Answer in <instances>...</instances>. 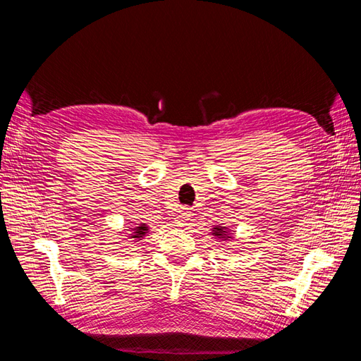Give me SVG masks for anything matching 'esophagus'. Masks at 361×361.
Masks as SVG:
<instances>
[{
    "label": "esophagus",
    "mask_w": 361,
    "mask_h": 361,
    "mask_svg": "<svg viewBox=\"0 0 361 361\" xmlns=\"http://www.w3.org/2000/svg\"><path fill=\"white\" fill-rule=\"evenodd\" d=\"M178 212H179V214H178V216H176V224H178L179 227L187 226V221H188V218H190V215H191L188 207H180V209H179Z\"/></svg>",
    "instance_id": "1"
}]
</instances>
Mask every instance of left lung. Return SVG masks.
<instances>
[{
    "mask_svg": "<svg viewBox=\"0 0 361 361\" xmlns=\"http://www.w3.org/2000/svg\"><path fill=\"white\" fill-rule=\"evenodd\" d=\"M232 231L228 227H226V226H214L212 227V235L215 236V239H218V241H232V236H233V233H231Z\"/></svg>",
    "mask_w": 361,
    "mask_h": 361,
    "instance_id": "1",
    "label": "left lung"
}]
</instances>
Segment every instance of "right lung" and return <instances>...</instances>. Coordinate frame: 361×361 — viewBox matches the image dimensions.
Returning a JSON list of instances; mask_svg holds the SVG:
<instances>
[{"label":"right lung","instance_id":"add662e5","mask_svg":"<svg viewBox=\"0 0 361 361\" xmlns=\"http://www.w3.org/2000/svg\"><path fill=\"white\" fill-rule=\"evenodd\" d=\"M129 239H133L134 243L140 241V239H143L147 233H149V226L146 223H138L134 226V228H130L129 231Z\"/></svg>","mask_w":361,"mask_h":361}]
</instances>
